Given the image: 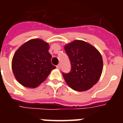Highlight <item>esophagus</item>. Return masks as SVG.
Listing matches in <instances>:
<instances>
[{"label": "esophagus", "mask_w": 123, "mask_h": 123, "mask_svg": "<svg viewBox=\"0 0 123 123\" xmlns=\"http://www.w3.org/2000/svg\"><path fill=\"white\" fill-rule=\"evenodd\" d=\"M56 68H58V69H60V68H61V65H60V64H59V65H57V66H56Z\"/></svg>", "instance_id": "34e87169"}]
</instances>
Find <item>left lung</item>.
<instances>
[{
	"instance_id": "obj_1",
	"label": "left lung",
	"mask_w": 123,
	"mask_h": 123,
	"mask_svg": "<svg viewBox=\"0 0 123 123\" xmlns=\"http://www.w3.org/2000/svg\"><path fill=\"white\" fill-rule=\"evenodd\" d=\"M71 63V71L63 73L65 81L74 91H85L97 82L102 73L103 60L94 46L76 40L65 46Z\"/></svg>"
}]
</instances>
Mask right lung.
<instances>
[{
	"mask_svg": "<svg viewBox=\"0 0 123 123\" xmlns=\"http://www.w3.org/2000/svg\"><path fill=\"white\" fill-rule=\"evenodd\" d=\"M49 45L41 39L28 41L15 52L12 70L17 81L25 87L35 88L45 81L56 67L51 63Z\"/></svg>",
	"mask_w": 123,
	"mask_h": 123,
	"instance_id": "obj_1",
	"label": "right lung"
}]
</instances>
